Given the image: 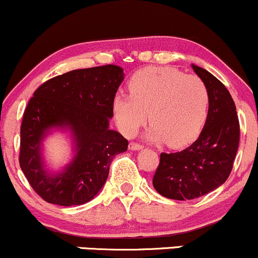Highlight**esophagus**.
Returning a JSON list of instances; mask_svg holds the SVG:
<instances>
[{"label": "esophagus", "instance_id": "1", "mask_svg": "<svg viewBox=\"0 0 258 258\" xmlns=\"http://www.w3.org/2000/svg\"><path fill=\"white\" fill-rule=\"evenodd\" d=\"M128 148H130V150H139V149H142V148H143V145H142V144H139V143L131 142V143H130Z\"/></svg>", "mask_w": 258, "mask_h": 258}]
</instances>
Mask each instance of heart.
<instances>
[{
  "mask_svg": "<svg viewBox=\"0 0 258 258\" xmlns=\"http://www.w3.org/2000/svg\"><path fill=\"white\" fill-rule=\"evenodd\" d=\"M130 95H116L113 111L120 131L133 137L149 119L151 141L180 147L194 141L206 125L210 95L206 83L170 67H147L128 82Z\"/></svg>",
  "mask_w": 258,
  "mask_h": 258,
  "instance_id": "b5f03b06",
  "label": "heart"
}]
</instances>
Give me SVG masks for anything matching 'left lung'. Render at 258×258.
Returning <instances> with one entry per match:
<instances>
[{
  "label": "left lung",
  "instance_id": "8db88e82",
  "mask_svg": "<svg viewBox=\"0 0 258 258\" xmlns=\"http://www.w3.org/2000/svg\"><path fill=\"white\" fill-rule=\"evenodd\" d=\"M192 68L209 90V115L190 147L160 155L153 185L170 200H195L221 186L231 174L239 145V120L231 94L204 68Z\"/></svg>",
  "mask_w": 258,
  "mask_h": 258
}]
</instances>
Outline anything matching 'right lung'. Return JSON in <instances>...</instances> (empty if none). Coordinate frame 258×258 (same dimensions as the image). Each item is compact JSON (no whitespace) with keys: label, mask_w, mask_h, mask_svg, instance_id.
<instances>
[{"label":"right lung","mask_w":258,"mask_h":258,"mask_svg":"<svg viewBox=\"0 0 258 258\" xmlns=\"http://www.w3.org/2000/svg\"><path fill=\"white\" fill-rule=\"evenodd\" d=\"M122 71L115 64L74 70L33 92L20 126L19 163L42 200L63 207L91 201L104 185L111 161L127 150V139L109 128ZM64 125L74 132L77 154L61 175L52 177L44 170L40 143L51 126Z\"/></svg>","instance_id":"obj_1"}]
</instances>
